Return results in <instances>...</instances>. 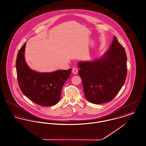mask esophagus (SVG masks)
I'll return each instance as SVG.
<instances>
[{
  "label": "esophagus",
  "mask_w": 146,
  "mask_h": 146,
  "mask_svg": "<svg viewBox=\"0 0 146 146\" xmlns=\"http://www.w3.org/2000/svg\"><path fill=\"white\" fill-rule=\"evenodd\" d=\"M72 72L74 74H77L78 72V69L76 68H72Z\"/></svg>",
  "instance_id": "esophagus-1"
}]
</instances>
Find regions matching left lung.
Here are the masks:
<instances>
[{
  "instance_id": "obj_1",
  "label": "left lung",
  "mask_w": 146,
  "mask_h": 146,
  "mask_svg": "<svg viewBox=\"0 0 146 146\" xmlns=\"http://www.w3.org/2000/svg\"><path fill=\"white\" fill-rule=\"evenodd\" d=\"M86 98L101 104L111 101L123 86L127 71V56L124 48L114 36L107 52L92 61L78 63Z\"/></svg>"
}]
</instances>
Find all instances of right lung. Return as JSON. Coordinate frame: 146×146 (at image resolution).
<instances>
[{"instance_id": "1", "label": "right lung", "mask_w": 146, "mask_h": 146, "mask_svg": "<svg viewBox=\"0 0 146 146\" xmlns=\"http://www.w3.org/2000/svg\"><path fill=\"white\" fill-rule=\"evenodd\" d=\"M25 43L18 53L16 60L17 78L23 94L34 103L43 106L55 105L60 100L62 88L72 69L52 72H38L29 68L26 63Z\"/></svg>"}]
</instances>
